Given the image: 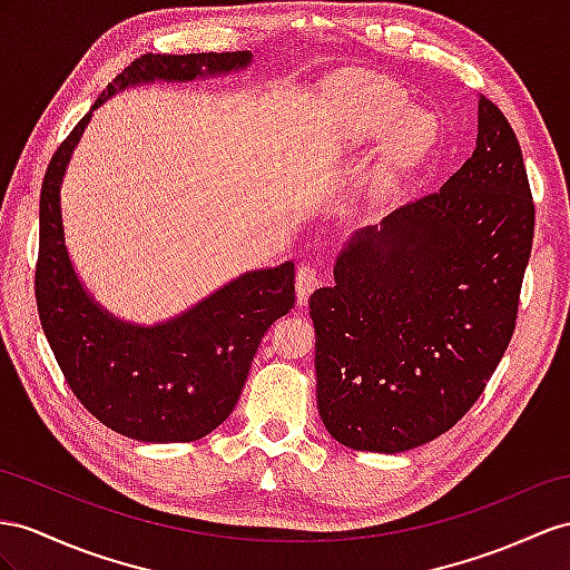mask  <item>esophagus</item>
<instances>
[{
  "mask_svg": "<svg viewBox=\"0 0 570 570\" xmlns=\"http://www.w3.org/2000/svg\"><path fill=\"white\" fill-rule=\"evenodd\" d=\"M323 284V274L315 265H301L296 272V296L301 303L311 298L313 291Z\"/></svg>",
  "mask_w": 570,
  "mask_h": 570,
  "instance_id": "esophagus-1",
  "label": "esophagus"
}]
</instances>
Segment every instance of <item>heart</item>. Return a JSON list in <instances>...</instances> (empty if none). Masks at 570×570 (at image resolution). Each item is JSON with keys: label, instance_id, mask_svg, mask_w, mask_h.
I'll return each mask as SVG.
<instances>
[{"label": "heart", "instance_id": "1", "mask_svg": "<svg viewBox=\"0 0 570 570\" xmlns=\"http://www.w3.org/2000/svg\"><path fill=\"white\" fill-rule=\"evenodd\" d=\"M402 106L397 98H363L356 104L354 112L346 120V141H363L385 132V129L397 120ZM435 139V122L426 112H412L402 120L395 141H392L390 166L392 170H404L424 154L431 141ZM392 175V173H387Z\"/></svg>", "mask_w": 570, "mask_h": 570}]
</instances>
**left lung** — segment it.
Returning a JSON list of instances; mask_svg holds the SVG:
<instances>
[{
	"instance_id": "8db88e82",
	"label": "left lung",
	"mask_w": 570,
	"mask_h": 570,
	"mask_svg": "<svg viewBox=\"0 0 570 570\" xmlns=\"http://www.w3.org/2000/svg\"><path fill=\"white\" fill-rule=\"evenodd\" d=\"M534 202L513 127L479 98L450 180L358 230L311 296L317 410L334 441L402 452L472 410L515 332Z\"/></svg>"
}]
</instances>
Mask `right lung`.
Here are the masks:
<instances>
[{"instance_id": "right-lung-1", "label": "right lung", "mask_w": 570, "mask_h": 570, "mask_svg": "<svg viewBox=\"0 0 570 570\" xmlns=\"http://www.w3.org/2000/svg\"><path fill=\"white\" fill-rule=\"evenodd\" d=\"M253 55L146 52L108 83L91 110L127 86L228 75ZM91 112L57 146L40 189L36 303L40 325L77 400L100 424L144 443L199 441L236 406L257 346L296 303L294 262L257 269L154 327L122 323L86 294L71 267L60 185Z\"/></svg>"}]
</instances>
